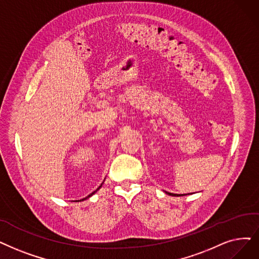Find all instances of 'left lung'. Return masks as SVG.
I'll use <instances>...</instances> for the list:
<instances>
[{"instance_id": "8db88e82", "label": "left lung", "mask_w": 259, "mask_h": 259, "mask_svg": "<svg viewBox=\"0 0 259 259\" xmlns=\"http://www.w3.org/2000/svg\"><path fill=\"white\" fill-rule=\"evenodd\" d=\"M168 195H170V196H178V195H175V194H171V193H167Z\"/></svg>"}]
</instances>
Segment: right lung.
<instances>
[{
	"mask_svg": "<svg viewBox=\"0 0 259 259\" xmlns=\"http://www.w3.org/2000/svg\"><path fill=\"white\" fill-rule=\"evenodd\" d=\"M100 187H102V185H100V186H99V187H98V188H97V189H96V190H95V192H93V193H92V194H90V195H89V196H88V197H85V198H83V199H82V200H84V199H88V198H89V197H91V196H92V195H93V194H94V193H96V192H97V190H98V189H99V188H100Z\"/></svg>",
	"mask_w": 259,
	"mask_h": 259,
	"instance_id": "add662e5",
	"label": "right lung"
}]
</instances>
